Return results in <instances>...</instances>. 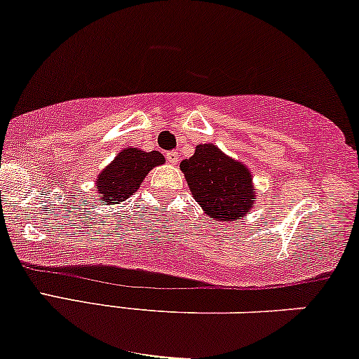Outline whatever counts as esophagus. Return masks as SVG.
I'll list each match as a JSON object with an SVG mask.
<instances>
[{
    "label": "esophagus",
    "instance_id": "esophagus-1",
    "mask_svg": "<svg viewBox=\"0 0 359 359\" xmlns=\"http://www.w3.org/2000/svg\"><path fill=\"white\" fill-rule=\"evenodd\" d=\"M166 160H168L171 165H176L180 161V155L176 151H168L166 153Z\"/></svg>",
    "mask_w": 359,
    "mask_h": 359
}]
</instances>
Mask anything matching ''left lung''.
I'll return each instance as SVG.
<instances>
[{"label":"left lung","instance_id":"left-lung-1","mask_svg":"<svg viewBox=\"0 0 359 359\" xmlns=\"http://www.w3.org/2000/svg\"><path fill=\"white\" fill-rule=\"evenodd\" d=\"M180 168L194 199L212 219L234 221L254 206L249 170L212 143L198 145L194 155L181 161Z\"/></svg>","mask_w":359,"mask_h":359}]
</instances>
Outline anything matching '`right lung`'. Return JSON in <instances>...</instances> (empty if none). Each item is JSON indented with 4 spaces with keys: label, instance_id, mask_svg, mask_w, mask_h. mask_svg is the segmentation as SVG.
Instances as JSON below:
<instances>
[{
    "label": "right lung",
    "instance_id": "1",
    "mask_svg": "<svg viewBox=\"0 0 359 359\" xmlns=\"http://www.w3.org/2000/svg\"><path fill=\"white\" fill-rule=\"evenodd\" d=\"M160 151H142L137 148L122 150L97 178V194L107 204H117L137 193L148 171L163 165Z\"/></svg>",
    "mask_w": 359,
    "mask_h": 359
}]
</instances>
